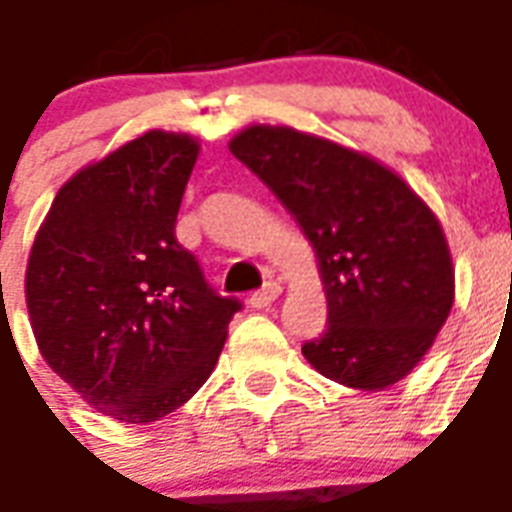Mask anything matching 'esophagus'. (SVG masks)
Wrapping results in <instances>:
<instances>
[{
    "instance_id": "34e87169",
    "label": "esophagus",
    "mask_w": 512,
    "mask_h": 512,
    "mask_svg": "<svg viewBox=\"0 0 512 512\" xmlns=\"http://www.w3.org/2000/svg\"><path fill=\"white\" fill-rule=\"evenodd\" d=\"M281 297V284H276V281H270V284H265L260 292H255L252 297H249V305L257 307V310H263V307H270L276 299Z\"/></svg>"
}]
</instances>
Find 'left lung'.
Masks as SVG:
<instances>
[{
	"mask_svg": "<svg viewBox=\"0 0 512 512\" xmlns=\"http://www.w3.org/2000/svg\"><path fill=\"white\" fill-rule=\"evenodd\" d=\"M228 149L276 194L318 260L328 326L302 347L307 363L363 392L402 381L455 302L434 210L376 157L297 128L252 123Z\"/></svg>",
	"mask_w": 512,
	"mask_h": 512,
	"instance_id": "left-lung-1",
	"label": "left lung"
}]
</instances>
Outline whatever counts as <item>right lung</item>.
Listing matches in <instances>:
<instances>
[{
    "label": "right lung",
    "instance_id": "right-lung-1",
    "mask_svg": "<svg viewBox=\"0 0 512 512\" xmlns=\"http://www.w3.org/2000/svg\"><path fill=\"white\" fill-rule=\"evenodd\" d=\"M199 139L144 131L60 186L26 265L41 357L83 402L147 426L189 402L239 302L205 284L176 242Z\"/></svg>",
    "mask_w": 512,
    "mask_h": 512
}]
</instances>
